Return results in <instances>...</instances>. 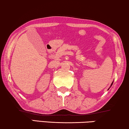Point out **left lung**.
Here are the masks:
<instances>
[{
	"label": "left lung",
	"instance_id": "8db88e82",
	"mask_svg": "<svg viewBox=\"0 0 129 129\" xmlns=\"http://www.w3.org/2000/svg\"><path fill=\"white\" fill-rule=\"evenodd\" d=\"M112 83H113V82H112V84H111V85H112Z\"/></svg>",
	"mask_w": 129,
	"mask_h": 129
}]
</instances>
